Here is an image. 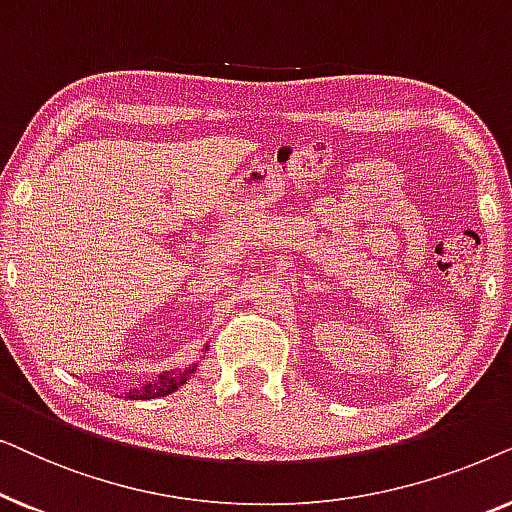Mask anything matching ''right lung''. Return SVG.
Returning a JSON list of instances; mask_svg holds the SVG:
<instances>
[{"instance_id":"1","label":"right lung","mask_w":512,"mask_h":512,"mask_svg":"<svg viewBox=\"0 0 512 512\" xmlns=\"http://www.w3.org/2000/svg\"><path fill=\"white\" fill-rule=\"evenodd\" d=\"M209 347L202 349V354H207ZM200 363L193 361L188 363V366H181V368H174V370H165V373H160L158 377H153V380L139 384V387L125 391V398H132V401H144V398H160V396H167L172 394V391H177L179 387H184V384L191 380V375L198 370Z\"/></svg>"}]
</instances>
